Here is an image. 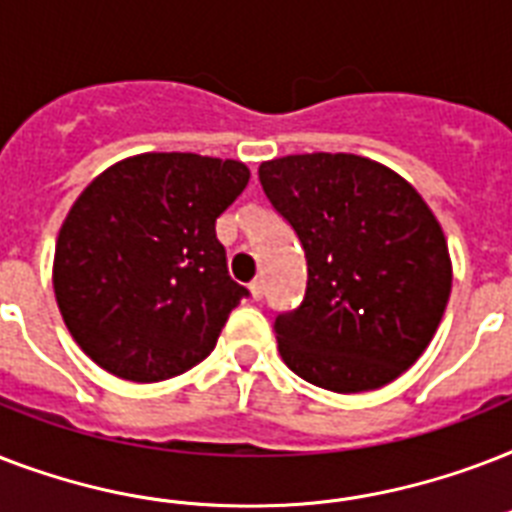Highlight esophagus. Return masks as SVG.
I'll use <instances>...</instances> for the list:
<instances>
[{
    "label": "esophagus",
    "instance_id": "34e87169",
    "mask_svg": "<svg viewBox=\"0 0 512 512\" xmlns=\"http://www.w3.org/2000/svg\"><path fill=\"white\" fill-rule=\"evenodd\" d=\"M249 295L255 297V300H263L265 295V281L263 279H255L252 284H249Z\"/></svg>",
    "mask_w": 512,
    "mask_h": 512
}]
</instances>
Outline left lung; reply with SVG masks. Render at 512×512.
Listing matches in <instances>:
<instances>
[{"label":"left lung","mask_w":512,"mask_h":512,"mask_svg":"<svg viewBox=\"0 0 512 512\" xmlns=\"http://www.w3.org/2000/svg\"><path fill=\"white\" fill-rule=\"evenodd\" d=\"M260 183L308 260L303 305L276 316L284 364L332 393L388 385L425 353L452 292L438 217L409 180L356 154H292Z\"/></svg>","instance_id":"8db88e82"}]
</instances>
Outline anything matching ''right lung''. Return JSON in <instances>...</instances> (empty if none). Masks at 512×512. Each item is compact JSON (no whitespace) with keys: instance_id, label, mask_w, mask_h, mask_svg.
<instances>
[{"instance_id":"obj_1","label":"right lung","mask_w":512,"mask_h":512,"mask_svg":"<svg viewBox=\"0 0 512 512\" xmlns=\"http://www.w3.org/2000/svg\"><path fill=\"white\" fill-rule=\"evenodd\" d=\"M247 183L244 162L172 151L122 159L79 193L55 241L52 289L100 369L162 382L212 353L247 295L215 223Z\"/></svg>"}]
</instances>
